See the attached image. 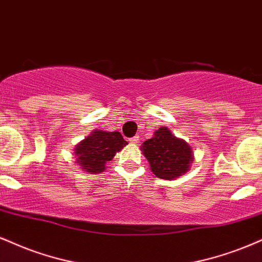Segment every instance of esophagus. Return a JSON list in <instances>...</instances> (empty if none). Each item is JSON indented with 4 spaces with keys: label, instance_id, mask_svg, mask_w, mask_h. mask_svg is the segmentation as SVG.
<instances>
[{
    "label": "esophagus",
    "instance_id": "esophagus-1",
    "mask_svg": "<svg viewBox=\"0 0 262 262\" xmlns=\"http://www.w3.org/2000/svg\"><path fill=\"white\" fill-rule=\"evenodd\" d=\"M129 141H130L132 144H137L138 143V139H137V138H130V139H129Z\"/></svg>",
    "mask_w": 262,
    "mask_h": 262
}]
</instances>
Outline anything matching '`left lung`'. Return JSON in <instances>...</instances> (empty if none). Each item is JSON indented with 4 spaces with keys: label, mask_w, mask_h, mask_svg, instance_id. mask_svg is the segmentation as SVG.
Wrapping results in <instances>:
<instances>
[{
    "label": "left lung",
    "mask_w": 262,
    "mask_h": 262,
    "mask_svg": "<svg viewBox=\"0 0 262 262\" xmlns=\"http://www.w3.org/2000/svg\"><path fill=\"white\" fill-rule=\"evenodd\" d=\"M140 150L154 174L167 181L189 171L194 159L193 150L187 141L174 137L167 127L156 130L151 139L144 141Z\"/></svg>",
    "instance_id": "8db88e82"
}]
</instances>
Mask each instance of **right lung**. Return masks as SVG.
<instances>
[{
  "instance_id": "obj_1",
  "label": "right lung",
  "mask_w": 262,
  "mask_h": 262,
  "mask_svg": "<svg viewBox=\"0 0 262 262\" xmlns=\"http://www.w3.org/2000/svg\"><path fill=\"white\" fill-rule=\"evenodd\" d=\"M128 143L119 132H105L95 129L89 137L75 146L77 163L85 172L95 174L106 169L107 161H111L116 152Z\"/></svg>"
}]
</instances>
